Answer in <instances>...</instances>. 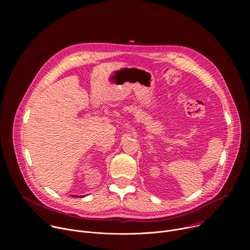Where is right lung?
<instances>
[{
	"label": "right lung",
	"mask_w": 250,
	"mask_h": 250,
	"mask_svg": "<svg viewBox=\"0 0 250 250\" xmlns=\"http://www.w3.org/2000/svg\"><path fill=\"white\" fill-rule=\"evenodd\" d=\"M76 197H78V196H76Z\"/></svg>",
	"instance_id": "1"
}]
</instances>
